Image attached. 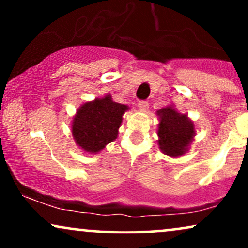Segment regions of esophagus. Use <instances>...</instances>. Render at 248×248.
Listing matches in <instances>:
<instances>
[{
    "label": "esophagus",
    "instance_id": "34e87169",
    "mask_svg": "<svg viewBox=\"0 0 248 248\" xmlns=\"http://www.w3.org/2000/svg\"><path fill=\"white\" fill-rule=\"evenodd\" d=\"M139 109H140L141 112H147V110L149 109V105H148V102L147 101L139 102Z\"/></svg>",
    "mask_w": 248,
    "mask_h": 248
}]
</instances>
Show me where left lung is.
Masks as SVG:
<instances>
[{"instance_id": "left-lung-1", "label": "left lung", "mask_w": 248, "mask_h": 248, "mask_svg": "<svg viewBox=\"0 0 248 248\" xmlns=\"http://www.w3.org/2000/svg\"><path fill=\"white\" fill-rule=\"evenodd\" d=\"M158 116L157 144L164 155L182 157L195 140V122L186 113H179L175 105H168L156 112Z\"/></svg>"}]
</instances>
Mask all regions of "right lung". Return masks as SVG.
I'll use <instances>...</instances> for the list:
<instances>
[{"label": "right lung", "instance_id": "1", "mask_svg": "<svg viewBox=\"0 0 248 248\" xmlns=\"http://www.w3.org/2000/svg\"><path fill=\"white\" fill-rule=\"evenodd\" d=\"M130 108L115 102L110 94L85 101L71 121V132L79 149L98 154L118 138L124 113Z\"/></svg>", "mask_w": 248, "mask_h": 248}]
</instances>
